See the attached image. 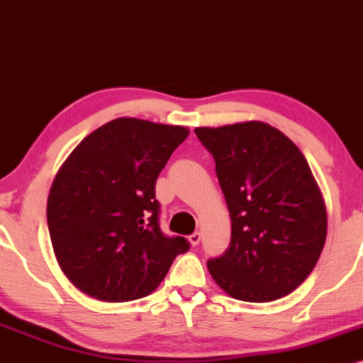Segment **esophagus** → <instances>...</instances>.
Returning a JSON list of instances; mask_svg holds the SVG:
<instances>
[{
  "label": "esophagus",
  "instance_id": "1",
  "mask_svg": "<svg viewBox=\"0 0 363 363\" xmlns=\"http://www.w3.org/2000/svg\"><path fill=\"white\" fill-rule=\"evenodd\" d=\"M201 238H202V235L199 233V231H195V233H192L189 236V242H190V245L192 247H197L199 243H201Z\"/></svg>",
  "mask_w": 363,
  "mask_h": 363
}]
</instances>
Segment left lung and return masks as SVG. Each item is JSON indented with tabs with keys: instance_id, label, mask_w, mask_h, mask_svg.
<instances>
[{
	"instance_id": "left-lung-1",
	"label": "left lung",
	"mask_w": 363,
	"mask_h": 363,
	"mask_svg": "<svg viewBox=\"0 0 363 363\" xmlns=\"http://www.w3.org/2000/svg\"><path fill=\"white\" fill-rule=\"evenodd\" d=\"M213 154L231 218V242L207 260L221 290L243 302H272L315 267L328 233L323 194L300 149L262 121L195 128Z\"/></svg>"
}]
</instances>
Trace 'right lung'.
<instances>
[{
	"instance_id": "add662e5",
	"label": "right lung",
	"mask_w": 363,
	"mask_h": 363,
	"mask_svg": "<svg viewBox=\"0 0 363 363\" xmlns=\"http://www.w3.org/2000/svg\"><path fill=\"white\" fill-rule=\"evenodd\" d=\"M189 128L116 118L73 149L52 182L48 228L61 271L103 302H130L160 286L183 236L160 228L156 180Z\"/></svg>"
}]
</instances>
